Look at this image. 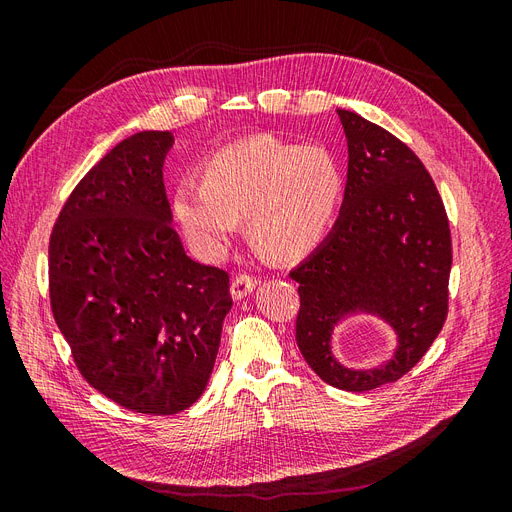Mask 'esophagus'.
Returning <instances> with one entry per match:
<instances>
[{"label": "esophagus", "instance_id": "34e87169", "mask_svg": "<svg viewBox=\"0 0 512 512\" xmlns=\"http://www.w3.org/2000/svg\"><path fill=\"white\" fill-rule=\"evenodd\" d=\"M258 286V277L256 275H250V273H239L235 280H232V286H230V292H232V299H245L247 294H250L254 288Z\"/></svg>", "mask_w": 512, "mask_h": 512}]
</instances>
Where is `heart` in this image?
<instances>
[{
	"instance_id": "obj_1",
	"label": "heart",
	"mask_w": 512,
	"mask_h": 512,
	"mask_svg": "<svg viewBox=\"0 0 512 512\" xmlns=\"http://www.w3.org/2000/svg\"><path fill=\"white\" fill-rule=\"evenodd\" d=\"M342 192V166L327 147L256 136L215 153L203 181L181 179L173 209L188 237L209 254H220L239 218H247L262 252L292 260L327 235Z\"/></svg>"
}]
</instances>
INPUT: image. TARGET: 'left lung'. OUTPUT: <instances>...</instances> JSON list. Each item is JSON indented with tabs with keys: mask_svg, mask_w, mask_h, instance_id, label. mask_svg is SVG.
Returning <instances> with one entry per match:
<instances>
[{
	"mask_svg": "<svg viewBox=\"0 0 512 512\" xmlns=\"http://www.w3.org/2000/svg\"><path fill=\"white\" fill-rule=\"evenodd\" d=\"M348 141L339 218L290 271L299 282L297 344L335 389L363 393L395 382L423 359L448 312L451 228L431 175L414 151L361 115L337 108ZM384 319L398 348L378 368L354 370L332 354V331L348 315Z\"/></svg>",
	"mask_w": 512,
	"mask_h": 512,
	"instance_id": "left-lung-1",
	"label": "left lung"
}]
</instances>
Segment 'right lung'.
I'll use <instances>...</instances> for the list:
<instances>
[{
    "instance_id": "add662e5",
    "label": "right lung",
    "mask_w": 512,
    "mask_h": 512,
    "mask_svg": "<svg viewBox=\"0 0 512 512\" xmlns=\"http://www.w3.org/2000/svg\"><path fill=\"white\" fill-rule=\"evenodd\" d=\"M175 138L138 132L76 185L53 226V316L81 376L115 404L177 414L203 395L232 307L228 273L185 254L162 168Z\"/></svg>"
}]
</instances>
